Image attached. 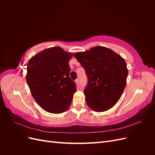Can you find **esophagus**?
Masks as SVG:
<instances>
[{
	"instance_id": "34e87169",
	"label": "esophagus",
	"mask_w": 155,
	"mask_h": 155,
	"mask_svg": "<svg viewBox=\"0 0 155 155\" xmlns=\"http://www.w3.org/2000/svg\"><path fill=\"white\" fill-rule=\"evenodd\" d=\"M75 82H76L77 86H78V87H79V79H76V81H75Z\"/></svg>"
}]
</instances>
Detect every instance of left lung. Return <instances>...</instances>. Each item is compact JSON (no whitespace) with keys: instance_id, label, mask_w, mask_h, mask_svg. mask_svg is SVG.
Listing matches in <instances>:
<instances>
[{"instance_id":"left-lung-1","label":"left lung","mask_w":155,"mask_h":155,"mask_svg":"<svg viewBox=\"0 0 155 155\" xmlns=\"http://www.w3.org/2000/svg\"><path fill=\"white\" fill-rule=\"evenodd\" d=\"M74 56L88 78L84 89L87 105L96 112L110 109L118 101L126 85L128 70L124 59L104 46H95Z\"/></svg>"}]
</instances>
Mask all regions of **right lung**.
<instances>
[{"instance_id":"add662e5","label":"right lung","mask_w":155,"mask_h":155,"mask_svg":"<svg viewBox=\"0 0 155 155\" xmlns=\"http://www.w3.org/2000/svg\"><path fill=\"white\" fill-rule=\"evenodd\" d=\"M72 55L61 47H52L35 55L28 63L26 78L31 95L50 113L67 110L76 91V83L69 77Z\"/></svg>"}]
</instances>
